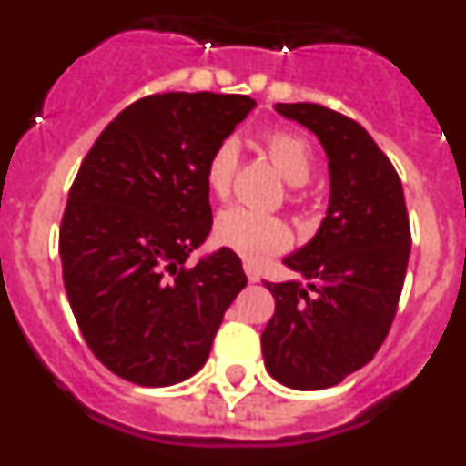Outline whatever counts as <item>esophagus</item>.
<instances>
[{
	"instance_id": "34e87169",
	"label": "esophagus",
	"mask_w": 466,
	"mask_h": 466,
	"mask_svg": "<svg viewBox=\"0 0 466 466\" xmlns=\"http://www.w3.org/2000/svg\"><path fill=\"white\" fill-rule=\"evenodd\" d=\"M245 275L249 282H258V279H261V275H258V270L254 268L252 263H245Z\"/></svg>"
}]
</instances>
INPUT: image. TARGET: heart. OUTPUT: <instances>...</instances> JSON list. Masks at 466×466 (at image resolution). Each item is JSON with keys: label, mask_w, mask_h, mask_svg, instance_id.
I'll list each match as a JSON object with an SVG mask.
<instances>
[{"label": "heart", "mask_w": 466, "mask_h": 466, "mask_svg": "<svg viewBox=\"0 0 466 466\" xmlns=\"http://www.w3.org/2000/svg\"><path fill=\"white\" fill-rule=\"evenodd\" d=\"M266 154L273 160L279 175L291 184L289 203H303L300 187L308 182L315 170V156L310 144L300 135L289 130H275L263 142ZM238 163H240V144L236 137L221 139L205 163V184L209 193L226 200L233 191ZM214 236L224 247L240 254L249 263H263L266 258L284 252L291 245V230L275 214H261L247 208H228L219 214Z\"/></svg>", "instance_id": "b5f03b06"}]
</instances>
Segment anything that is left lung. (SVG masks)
<instances>
[{
  "label": "left lung",
  "instance_id": "8db88e82",
  "mask_svg": "<svg viewBox=\"0 0 466 466\" xmlns=\"http://www.w3.org/2000/svg\"><path fill=\"white\" fill-rule=\"evenodd\" d=\"M275 109L319 137L331 200L317 236L284 258L310 284L266 282L275 315L263 361L282 385L324 390L369 364L390 333L410 257L409 212L397 170L360 123L308 102Z\"/></svg>",
  "mask_w": 466,
  "mask_h": 466
}]
</instances>
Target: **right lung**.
I'll return each mask as SVG.
<instances>
[{
	"instance_id": "1",
	"label": "right lung",
	"mask_w": 466,
	"mask_h": 466,
	"mask_svg": "<svg viewBox=\"0 0 466 466\" xmlns=\"http://www.w3.org/2000/svg\"><path fill=\"white\" fill-rule=\"evenodd\" d=\"M254 105L147 95L102 130L74 177L60 224L65 291L93 355L123 380L193 376L247 284L233 249L187 261L212 228L205 163Z\"/></svg>"
}]
</instances>
